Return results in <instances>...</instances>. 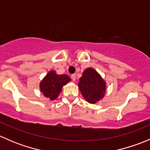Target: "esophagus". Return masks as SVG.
I'll list each match as a JSON object with an SVG mask.
<instances>
[{"mask_svg": "<svg viewBox=\"0 0 150 150\" xmlns=\"http://www.w3.org/2000/svg\"><path fill=\"white\" fill-rule=\"evenodd\" d=\"M71 78L72 79V81H75V80H76V76H75V74H74V75H72V76H71Z\"/></svg>", "mask_w": 150, "mask_h": 150, "instance_id": "obj_1", "label": "esophagus"}]
</instances>
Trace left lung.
<instances>
[{"instance_id":"obj_1","label":"left lung","mask_w":150,"mask_h":150,"mask_svg":"<svg viewBox=\"0 0 150 150\" xmlns=\"http://www.w3.org/2000/svg\"><path fill=\"white\" fill-rule=\"evenodd\" d=\"M78 88L86 102L95 104L105 96L107 84L96 69L88 67L85 69L80 78Z\"/></svg>"}]
</instances>
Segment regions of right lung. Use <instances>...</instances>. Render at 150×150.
<instances>
[{
    "label": "right lung",
    "mask_w": 150,
    "mask_h": 150,
    "mask_svg": "<svg viewBox=\"0 0 150 150\" xmlns=\"http://www.w3.org/2000/svg\"><path fill=\"white\" fill-rule=\"evenodd\" d=\"M70 81L68 75H58L55 70H51L40 81V91L45 97L54 101L58 98L63 86Z\"/></svg>",
    "instance_id": "obj_1"
}]
</instances>
